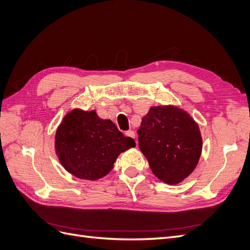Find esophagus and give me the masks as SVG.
<instances>
[{
    "label": "esophagus",
    "instance_id": "34e87169",
    "mask_svg": "<svg viewBox=\"0 0 250 250\" xmlns=\"http://www.w3.org/2000/svg\"><path fill=\"white\" fill-rule=\"evenodd\" d=\"M125 136L130 137V138H135V133L133 131H126L125 132Z\"/></svg>",
    "mask_w": 250,
    "mask_h": 250
}]
</instances>
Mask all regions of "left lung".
<instances>
[{
    "label": "left lung",
    "mask_w": 250,
    "mask_h": 250,
    "mask_svg": "<svg viewBox=\"0 0 250 250\" xmlns=\"http://www.w3.org/2000/svg\"><path fill=\"white\" fill-rule=\"evenodd\" d=\"M137 133L140 150L162 181L179 183L195 170L202 152V137L195 120L181 109L150 108Z\"/></svg>",
    "instance_id": "8db88e82"
}]
</instances>
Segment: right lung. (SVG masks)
<instances>
[{
    "label": "right lung",
    "instance_id": "obj_1",
    "mask_svg": "<svg viewBox=\"0 0 250 250\" xmlns=\"http://www.w3.org/2000/svg\"><path fill=\"white\" fill-rule=\"evenodd\" d=\"M130 137L118 131L96 111L72 110L55 134V150L62 167L80 179L97 180L113 169L120 152L135 147Z\"/></svg>",
    "mask_w": 250,
    "mask_h": 250
}]
</instances>
